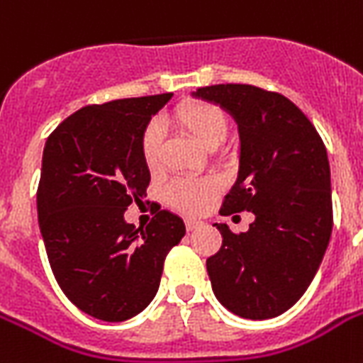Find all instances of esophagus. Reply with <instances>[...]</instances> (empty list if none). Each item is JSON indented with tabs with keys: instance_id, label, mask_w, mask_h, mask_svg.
<instances>
[{
	"instance_id": "obj_1",
	"label": "esophagus",
	"mask_w": 363,
	"mask_h": 363,
	"mask_svg": "<svg viewBox=\"0 0 363 363\" xmlns=\"http://www.w3.org/2000/svg\"><path fill=\"white\" fill-rule=\"evenodd\" d=\"M184 226H186L188 232H194V230H199V228L203 226V222L192 220V218H186V220H184Z\"/></svg>"
}]
</instances>
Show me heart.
Segmentation results:
<instances>
[{"label": "heart", "mask_w": 363, "mask_h": 363, "mask_svg": "<svg viewBox=\"0 0 363 363\" xmlns=\"http://www.w3.org/2000/svg\"><path fill=\"white\" fill-rule=\"evenodd\" d=\"M171 124L181 131L188 133L194 141L203 148L220 147L228 135V116L226 113L215 104L209 101H186L177 107L169 116ZM162 141L164 133L158 122H150L145 128L141 137V156L148 169L154 171L162 160ZM218 192V184L213 179L205 177H186L175 179L165 188V199L173 209L196 215L205 209V205L215 198Z\"/></svg>", "instance_id": "b5f03b06"}]
</instances>
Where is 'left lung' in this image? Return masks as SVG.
I'll return each mask as SVG.
<instances>
[{
	"label": "left lung",
	"mask_w": 363,
	"mask_h": 363,
	"mask_svg": "<svg viewBox=\"0 0 363 363\" xmlns=\"http://www.w3.org/2000/svg\"><path fill=\"white\" fill-rule=\"evenodd\" d=\"M238 121L241 165L220 215L254 213L248 232L222 233L207 259L216 299L233 315L265 320L286 313L309 288L333 228L330 162L305 113L279 92L252 84L198 88Z\"/></svg>",
	"instance_id": "1"
}]
</instances>
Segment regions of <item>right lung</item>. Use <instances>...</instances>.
Returning a JSON list of instances; mask_svg holds the SVG:
<instances>
[{"instance_id":"add662e5","label":"right lung","mask_w":363,"mask_h":363,"mask_svg":"<svg viewBox=\"0 0 363 363\" xmlns=\"http://www.w3.org/2000/svg\"><path fill=\"white\" fill-rule=\"evenodd\" d=\"M171 96L86 105L45 143L37 215L48 262L71 303L99 320L141 313L158 292L165 256L184 238L169 211L145 230L124 220L150 182L143 131Z\"/></svg>"}]
</instances>
